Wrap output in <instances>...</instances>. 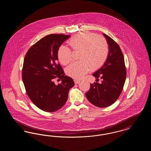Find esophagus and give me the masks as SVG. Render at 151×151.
Wrapping results in <instances>:
<instances>
[{
	"label": "esophagus",
	"mask_w": 151,
	"mask_h": 151,
	"mask_svg": "<svg viewBox=\"0 0 151 151\" xmlns=\"http://www.w3.org/2000/svg\"><path fill=\"white\" fill-rule=\"evenodd\" d=\"M74 82H75V83L76 84H79V83H80V80H78V79H74Z\"/></svg>",
	"instance_id": "1"
}]
</instances>
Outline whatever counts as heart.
<instances>
[{
  "label": "heart",
  "mask_w": 151,
  "mask_h": 151,
  "mask_svg": "<svg viewBox=\"0 0 151 151\" xmlns=\"http://www.w3.org/2000/svg\"><path fill=\"white\" fill-rule=\"evenodd\" d=\"M75 51H80L79 59L66 69L67 74L75 79H81L91 70H96L105 63L109 55V45L106 40L90 32L77 34L68 41ZM59 60L63 65L70 63L72 60V51L65 45L60 46L57 51Z\"/></svg>",
  "instance_id": "heart-1"
}]
</instances>
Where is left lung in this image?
I'll use <instances>...</instances> for the list:
<instances>
[{
  "label": "left lung",
  "mask_w": 151,
  "mask_h": 151,
  "mask_svg": "<svg viewBox=\"0 0 151 151\" xmlns=\"http://www.w3.org/2000/svg\"><path fill=\"white\" fill-rule=\"evenodd\" d=\"M109 45L108 58L93 76L102 79L100 84L94 82L90 84V89L86 95L94 106L105 108L115 102L122 92L126 79V69L124 57L119 46L105 33Z\"/></svg>",
  "instance_id": "8db88e82"
}]
</instances>
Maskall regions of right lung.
<instances>
[{
	"mask_svg": "<svg viewBox=\"0 0 151 151\" xmlns=\"http://www.w3.org/2000/svg\"><path fill=\"white\" fill-rule=\"evenodd\" d=\"M70 35L51 34L44 37L27 51L24 60L22 79L26 92L41 110L56 111L62 108L74 86L72 78L65 76L58 62L57 51ZM62 80L56 85L54 79Z\"/></svg>",
	"mask_w": 151,
	"mask_h": 151,
	"instance_id": "1",
	"label": "right lung"
}]
</instances>
